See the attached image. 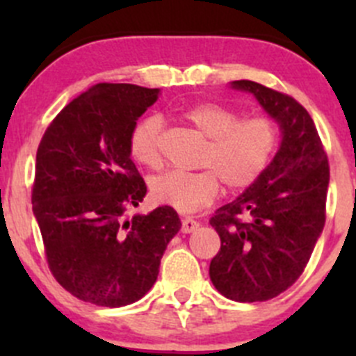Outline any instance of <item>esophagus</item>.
Masks as SVG:
<instances>
[{
    "label": "esophagus",
    "instance_id": "esophagus-1",
    "mask_svg": "<svg viewBox=\"0 0 356 356\" xmlns=\"http://www.w3.org/2000/svg\"><path fill=\"white\" fill-rule=\"evenodd\" d=\"M198 225H200V222H196L195 218L184 217V218H182V227H181V231L188 234V232H193V231H195V229H198Z\"/></svg>",
    "mask_w": 356,
    "mask_h": 356
}]
</instances>
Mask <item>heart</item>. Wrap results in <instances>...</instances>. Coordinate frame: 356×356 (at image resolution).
<instances>
[{"label": "heart", "instance_id": "obj_1", "mask_svg": "<svg viewBox=\"0 0 356 356\" xmlns=\"http://www.w3.org/2000/svg\"><path fill=\"white\" fill-rule=\"evenodd\" d=\"M182 117L208 138L196 172H165L149 181V191L158 203L179 211H196L207 207L220 191L253 184L270 165L279 145L275 120L264 115L243 118L241 113L218 103H196ZM163 122L148 115L134 124L129 134V152L138 163L148 168L161 165Z\"/></svg>", "mask_w": 356, "mask_h": 356}]
</instances>
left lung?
<instances>
[{
  "instance_id": "1",
  "label": "left lung",
  "mask_w": 356,
  "mask_h": 356,
  "mask_svg": "<svg viewBox=\"0 0 356 356\" xmlns=\"http://www.w3.org/2000/svg\"><path fill=\"white\" fill-rule=\"evenodd\" d=\"M250 91L282 129V143L267 170L210 224L220 250L210 279L220 294L241 303L267 301L303 274L325 224L329 161L310 113L281 91L234 81Z\"/></svg>"
}]
</instances>
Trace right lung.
I'll return each mask as SVG.
<instances>
[{
  "mask_svg": "<svg viewBox=\"0 0 356 356\" xmlns=\"http://www.w3.org/2000/svg\"><path fill=\"white\" fill-rule=\"evenodd\" d=\"M156 96L158 89L134 84L91 86L53 118L35 155L32 210L49 270L68 293L98 307L145 296L181 229L172 207L125 218L146 195L129 134Z\"/></svg>",
  "mask_w": 356,
  "mask_h": 356,
  "instance_id": "right-lung-1",
  "label": "right lung"
}]
</instances>
